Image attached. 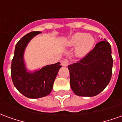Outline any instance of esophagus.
I'll return each mask as SVG.
<instances>
[{
    "mask_svg": "<svg viewBox=\"0 0 122 122\" xmlns=\"http://www.w3.org/2000/svg\"><path fill=\"white\" fill-rule=\"evenodd\" d=\"M69 61L68 60V59H63V61H61V65L63 66H68V65H69Z\"/></svg>",
    "mask_w": 122,
    "mask_h": 122,
    "instance_id": "esophagus-1",
    "label": "esophagus"
}]
</instances>
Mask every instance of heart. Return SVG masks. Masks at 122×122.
Wrapping results in <instances>:
<instances>
[{"label":"heart","mask_w":122,"mask_h":122,"mask_svg":"<svg viewBox=\"0 0 122 122\" xmlns=\"http://www.w3.org/2000/svg\"><path fill=\"white\" fill-rule=\"evenodd\" d=\"M65 45L69 47L76 46L75 53L78 57L87 55L92 50L95 44L94 38L84 32H76L65 41Z\"/></svg>","instance_id":"1"}]
</instances>
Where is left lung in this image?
Wrapping results in <instances>:
<instances>
[{"label": "left lung", "mask_w": 122, "mask_h": 122, "mask_svg": "<svg viewBox=\"0 0 122 122\" xmlns=\"http://www.w3.org/2000/svg\"><path fill=\"white\" fill-rule=\"evenodd\" d=\"M111 53V46L105 39L81 60L69 65L70 84L75 94L93 97L105 90L112 73Z\"/></svg>", "instance_id": "1"}]
</instances>
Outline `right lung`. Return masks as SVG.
<instances>
[{"instance_id": "add662e5", "label": "right lung", "mask_w": 122, "mask_h": 122, "mask_svg": "<svg viewBox=\"0 0 122 122\" xmlns=\"http://www.w3.org/2000/svg\"><path fill=\"white\" fill-rule=\"evenodd\" d=\"M40 33V31L29 32L19 40L11 65V76L14 86L21 94L31 99L41 98L50 93L59 70L62 66L58 62L33 72L28 71L24 61L25 48L32 38Z\"/></svg>"}]
</instances>
